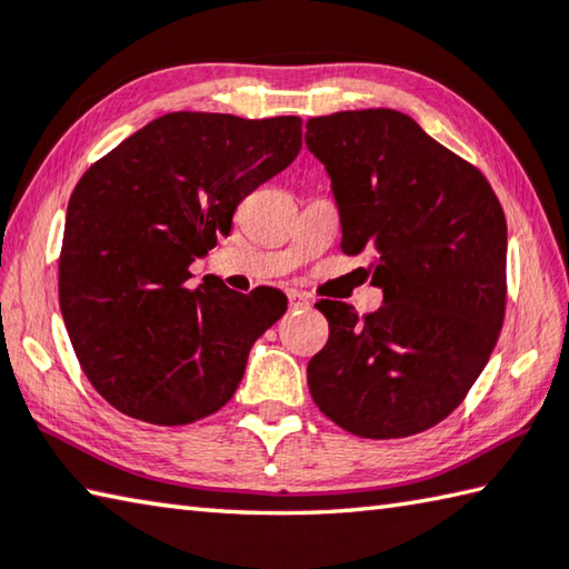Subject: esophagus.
I'll use <instances>...</instances> for the list:
<instances>
[{
	"mask_svg": "<svg viewBox=\"0 0 569 569\" xmlns=\"http://www.w3.org/2000/svg\"><path fill=\"white\" fill-rule=\"evenodd\" d=\"M288 301H291V308H308V306H311V301H308V296L306 293H298V291L288 293Z\"/></svg>",
	"mask_w": 569,
	"mask_h": 569,
	"instance_id": "1",
	"label": "esophagus"
}]
</instances>
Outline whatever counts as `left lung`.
Returning a JSON list of instances; mask_svg holds the SVG:
<instances>
[{
    "label": "left lung",
    "instance_id": "obj_1",
    "mask_svg": "<svg viewBox=\"0 0 569 569\" xmlns=\"http://www.w3.org/2000/svg\"><path fill=\"white\" fill-rule=\"evenodd\" d=\"M340 216L343 253H373L383 306L318 301L328 343L308 363L320 412L360 438H408L468 396L505 316L508 223L482 173L392 109L306 123Z\"/></svg>",
    "mask_w": 569,
    "mask_h": 569
}]
</instances>
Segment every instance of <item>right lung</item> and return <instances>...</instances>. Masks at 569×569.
<instances>
[{
    "label": "right lung",
    "mask_w": 569,
    "mask_h": 569,
    "mask_svg": "<svg viewBox=\"0 0 569 569\" xmlns=\"http://www.w3.org/2000/svg\"><path fill=\"white\" fill-rule=\"evenodd\" d=\"M301 151V119L173 111L79 179L67 206L59 306L91 386L123 416L186 426L239 388L251 346L286 313L189 266L229 236L233 211Z\"/></svg>",
    "instance_id": "add662e5"
}]
</instances>
